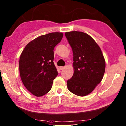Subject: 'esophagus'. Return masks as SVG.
<instances>
[{"mask_svg": "<svg viewBox=\"0 0 126 126\" xmlns=\"http://www.w3.org/2000/svg\"><path fill=\"white\" fill-rule=\"evenodd\" d=\"M64 68V67H59V69H60V70H62V69H63Z\"/></svg>", "mask_w": 126, "mask_h": 126, "instance_id": "esophagus-1", "label": "esophagus"}]
</instances>
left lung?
<instances>
[{
  "label": "left lung",
  "mask_w": 126,
  "mask_h": 126,
  "mask_svg": "<svg viewBox=\"0 0 126 126\" xmlns=\"http://www.w3.org/2000/svg\"><path fill=\"white\" fill-rule=\"evenodd\" d=\"M65 35L73 51L74 69L67 88L74 94L84 96L101 81L106 67L104 57L99 46L88 34L70 31Z\"/></svg>",
  "instance_id": "1"
}]
</instances>
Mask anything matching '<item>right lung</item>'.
Listing matches in <instances>:
<instances>
[{
	"label": "right lung",
	"instance_id": "right-lung-1",
	"mask_svg": "<svg viewBox=\"0 0 126 126\" xmlns=\"http://www.w3.org/2000/svg\"><path fill=\"white\" fill-rule=\"evenodd\" d=\"M63 36L62 32L38 36L30 42L21 53V79L27 90L36 96H42L48 93L58 75L53 63V49Z\"/></svg>",
	"mask_w": 126,
	"mask_h": 126
}]
</instances>
